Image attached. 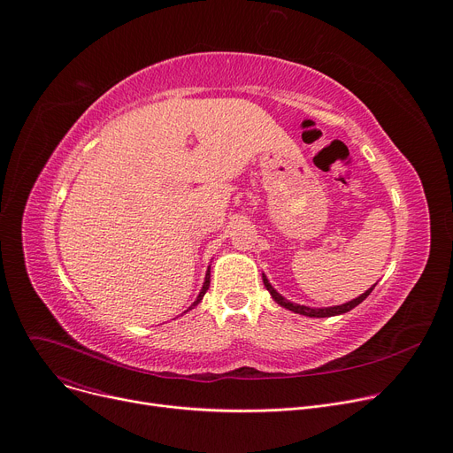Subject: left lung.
<instances>
[{
  "label": "left lung",
  "instance_id": "left-lung-1",
  "mask_svg": "<svg viewBox=\"0 0 453 453\" xmlns=\"http://www.w3.org/2000/svg\"><path fill=\"white\" fill-rule=\"evenodd\" d=\"M262 280H264V286H265V289L269 291V295L273 296V300L277 304H280L282 308H286V310H289V311H293V313H298V315H304V317H311V319H324V317H335V315H342V313H348L349 310H353L355 306H358L360 303H363V300L373 291V288H375V284L370 288V289H366L363 295L360 296H357V298H353V300H349V303H346V304H341V306H329V308H310V306H300V304H295V303H289L288 298H284L273 286L269 284V280H267V277L262 273Z\"/></svg>",
  "mask_w": 453,
  "mask_h": 453
}]
</instances>
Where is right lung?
Listing matches in <instances>:
<instances>
[{"instance_id": "add662e5", "label": "right lung", "mask_w": 453, "mask_h": 453, "mask_svg": "<svg viewBox=\"0 0 453 453\" xmlns=\"http://www.w3.org/2000/svg\"><path fill=\"white\" fill-rule=\"evenodd\" d=\"M211 267H207V273H205V279H203V286H202V289H200V293H198V296H196V300H195V303L189 306V310H193L195 306H198L200 303H202V298H203V295H205V291L209 289V282H211V271H209ZM189 310H186L184 313H188Z\"/></svg>"}]
</instances>
